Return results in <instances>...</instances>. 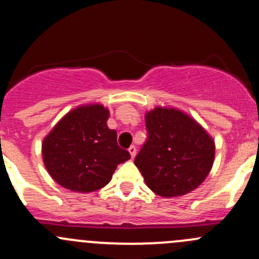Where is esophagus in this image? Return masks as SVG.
I'll list each match as a JSON object with an SVG mask.
<instances>
[{
  "mask_svg": "<svg viewBox=\"0 0 259 259\" xmlns=\"http://www.w3.org/2000/svg\"><path fill=\"white\" fill-rule=\"evenodd\" d=\"M127 150H129V153H130V155H132V158H134V156L137 155V148H135L134 145L130 146V148L127 149Z\"/></svg>",
  "mask_w": 259,
  "mask_h": 259,
  "instance_id": "obj_1",
  "label": "esophagus"
}]
</instances>
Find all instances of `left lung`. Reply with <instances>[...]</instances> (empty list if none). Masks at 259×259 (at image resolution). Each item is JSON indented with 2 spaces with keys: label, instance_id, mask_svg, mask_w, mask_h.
<instances>
[{
  "label": "left lung",
  "instance_id": "obj_1",
  "mask_svg": "<svg viewBox=\"0 0 259 259\" xmlns=\"http://www.w3.org/2000/svg\"><path fill=\"white\" fill-rule=\"evenodd\" d=\"M146 142L135 165L149 188L164 198L180 197L199 187L214 161L213 139L187 114L155 108L145 115Z\"/></svg>",
  "mask_w": 259,
  "mask_h": 259
}]
</instances>
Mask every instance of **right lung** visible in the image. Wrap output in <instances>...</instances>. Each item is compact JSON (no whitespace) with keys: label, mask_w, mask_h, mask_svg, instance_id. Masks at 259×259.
I'll list each match as a JSON object with an SVG mask.
<instances>
[{"label":"right lung","mask_w":259,"mask_h":259,"mask_svg":"<svg viewBox=\"0 0 259 259\" xmlns=\"http://www.w3.org/2000/svg\"><path fill=\"white\" fill-rule=\"evenodd\" d=\"M108 119L103 105L80 106L50 132L42 143V158L57 184L72 192H94L110 182L119 164L129 160V151L117 145Z\"/></svg>","instance_id":"1"}]
</instances>
